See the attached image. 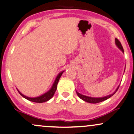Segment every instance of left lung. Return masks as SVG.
<instances>
[{"instance_id":"1","label":"left lung","mask_w":134,"mask_h":134,"mask_svg":"<svg viewBox=\"0 0 134 134\" xmlns=\"http://www.w3.org/2000/svg\"><path fill=\"white\" fill-rule=\"evenodd\" d=\"M115 43H116V44L117 46L119 47L120 49H121L122 51V52H124V49L122 47V44H121V42H120L118 40L117 38L115 39ZM119 85L118 86V87L117 88L116 91H115L113 93H112L111 94H109V95L104 96V97H101V98H93V97H90V96H85V95H83V94L79 93L78 91H77V90H76V93H77L78 96H79V97L80 98V99H82V100L86 101V102H87V103H94H94H98L102 102V101H105V100H106V99H108V98H111V96L114 95V94H115V93H116V91H118V90L119 89Z\"/></svg>"}]
</instances>
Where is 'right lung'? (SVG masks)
<instances>
[{
    "mask_svg": "<svg viewBox=\"0 0 134 134\" xmlns=\"http://www.w3.org/2000/svg\"><path fill=\"white\" fill-rule=\"evenodd\" d=\"M63 72H64V71H62V72H60L58 74V75L57 76L56 79H55V80L54 82L53 85H52L51 88L48 91H47L46 93H45L44 94H42V95L38 96V97H35V98L28 97V96H25L24 94H23L21 93H20L18 90V91L19 92V93L21 94V95L23 96V98H25V99H28V100H29L30 101H32V102L40 103L46 102V101H47L48 100H49L51 98H52V96H54V94L55 91H56V90H57V83H58V82H59V79H60V77H61L62 74H63Z\"/></svg>",
    "mask_w": 134,
    "mask_h": 134,
    "instance_id": "right-lung-1",
    "label": "right lung"
}]
</instances>
